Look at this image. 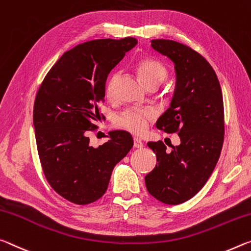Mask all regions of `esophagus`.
<instances>
[{
    "mask_svg": "<svg viewBox=\"0 0 251 251\" xmlns=\"http://www.w3.org/2000/svg\"><path fill=\"white\" fill-rule=\"evenodd\" d=\"M133 147L137 148V149H141V148H143V142L140 140V139L134 138L133 139Z\"/></svg>",
    "mask_w": 251,
    "mask_h": 251,
    "instance_id": "1",
    "label": "esophagus"
}]
</instances>
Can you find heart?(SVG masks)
Returning <instances> with one entry per match:
<instances>
[{
  "mask_svg": "<svg viewBox=\"0 0 251 251\" xmlns=\"http://www.w3.org/2000/svg\"><path fill=\"white\" fill-rule=\"evenodd\" d=\"M138 75L148 89L158 88L168 77V70L163 63L153 57H142L135 64ZM119 72H113L109 76L105 85V94L112 98L119 80ZM155 118V112L150 109H128L119 114L114 123L119 129L126 130L133 134L145 133L150 122Z\"/></svg>",
  "mask_w": 251,
  "mask_h": 251,
  "instance_id": "heart-1",
  "label": "heart"
}]
</instances>
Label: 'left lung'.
Segmentation results:
<instances>
[{"label": "left lung", "mask_w": 251, "mask_h": 251, "mask_svg": "<svg viewBox=\"0 0 251 251\" xmlns=\"http://www.w3.org/2000/svg\"><path fill=\"white\" fill-rule=\"evenodd\" d=\"M151 47L169 57L176 73L170 108L155 126L178 133L180 145L169 151L162 141L148 142L158 163L145 181L155 199L179 204L198 194L218 162L225 134L223 92L215 70L194 49L172 40H152Z\"/></svg>", "instance_id": "8db88e82"}]
</instances>
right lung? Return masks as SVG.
<instances>
[{
	"mask_svg": "<svg viewBox=\"0 0 251 251\" xmlns=\"http://www.w3.org/2000/svg\"><path fill=\"white\" fill-rule=\"evenodd\" d=\"M137 43L125 38L76 45L56 61L36 92L33 125L41 166L53 190L70 202L100 199L114 166L133 146L131 134L119 130L93 148L88 132L104 119L99 104L104 102L106 77Z\"/></svg>",
	"mask_w": 251,
	"mask_h": 251,
	"instance_id": "obj_1",
	"label": "right lung"
}]
</instances>
